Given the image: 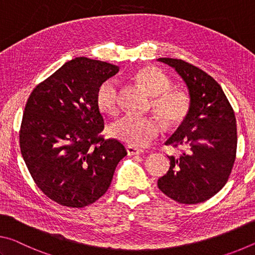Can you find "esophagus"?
Segmentation results:
<instances>
[{
  "mask_svg": "<svg viewBox=\"0 0 255 255\" xmlns=\"http://www.w3.org/2000/svg\"><path fill=\"white\" fill-rule=\"evenodd\" d=\"M127 151H128V155L133 156V155H139V153H142L143 150L137 149L135 147H132V145H127Z\"/></svg>",
  "mask_w": 255,
  "mask_h": 255,
  "instance_id": "34e87169",
  "label": "esophagus"
}]
</instances>
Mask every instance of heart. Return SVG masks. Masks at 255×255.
<instances>
[{"label":"heart","instance_id":"obj_1","mask_svg":"<svg viewBox=\"0 0 255 255\" xmlns=\"http://www.w3.org/2000/svg\"><path fill=\"white\" fill-rule=\"evenodd\" d=\"M135 81L152 96L151 106L166 127H177L186 119L190 111V98L186 93L172 88V81L159 69L148 66L137 71ZM96 104L106 114H116L119 111L120 96L115 81L106 80L98 87ZM160 124L152 116L127 114L111 124V136L132 147H145L158 135Z\"/></svg>","mask_w":255,"mask_h":255}]
</instances>
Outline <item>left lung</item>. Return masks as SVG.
I'll return each mask as SVG.
<instances>
[{
    "label": "left lung",
    "mask_w": 255,
    "mask_h": 255,
    "mask_svg": "<svg viewBox=\"0 0 255 255\" xmlns=\"http://www.w3.org/2000/svg\"><path fill=\"white\" fill-rule=\"evenodd\" d=\"M187 87L190 111L166 145L184 148L168 156L170 166L158 187L176 202L195 204L214 197L226 184L236 157V119L222 87L201 69L177 58L160 57Z\"/></svg>",
    "instance_id": "left-lung-1"
}]
</instances>
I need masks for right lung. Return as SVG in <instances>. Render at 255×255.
Returning a JSON list of instances; mask_svg holds the SVG:
<instances>
[{
	"instance_id": "1",
	"label": "right lung",
	"mask_w": 255,
	"mask_h": 255,
	"mask_svg": "<svg viewBox=\"0 0 255 255\" xmlns=\"http://www.w3.org/2000/svg\"><path fill=\"white\" fill-rule=\"evenodd\" d=\"M119 69L77 57L29 96L19 134L21 155L37 186L61 206L94 203L106 193L127 156L119 140L99 135L104 119L96 104L98 87Z\"/></svg>"
}]
</instances>
